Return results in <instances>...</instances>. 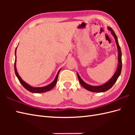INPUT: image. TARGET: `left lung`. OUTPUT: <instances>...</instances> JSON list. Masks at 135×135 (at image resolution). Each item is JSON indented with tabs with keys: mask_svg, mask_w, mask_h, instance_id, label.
Wrapping results in <instances>:
<instances>
[{
	"mask_svg": "<svg viewBox=\"0 0 135 135\" xmlns=\"http://www.w3.org/2000/svg\"><path fill=\"white\" fill-rule=\"evenodd\" d=\"M108 30L111 31L112 34H113L114 37V38H115L117 49H118V62H119V64H118V68H117L116 72L115 73V74H114L113 76L112 77V78L110 80H109V81L107 83H105V84H103L102 85H100V86H91V85L86 84L85 82L83 81V80L81 78V77L79 76L78 74H77L79 83L81 84V85L84 88H85L86 89H87L88 90L93 91V92H103V91H107V90L110 89L114 85V84H115V82L117 81V79L118 78V77L120 75V74H121V73L122 54H121V48H120V46L118 44V39H117V37L115 35V32H114V31L110 27H108Z\"/></svg>",
	"mask_w": 135,
	"mask_h": 135,
	"instance_id": "8db88e82",
	"label": "left lung"
}]
</instances>
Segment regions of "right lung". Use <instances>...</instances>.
Segmentation results:
<instances>
[{
	"mask_svg": "<svg viewBox=\"0 0 135 135\" xmlns=\"http://www.w3.org/2000/svg\"><path fill=\"white\" fill-rule=\"evenodd\" d=\"M15 54H16V49L15 50ZM16 58L15 59V62H14V71H15V73H16V75L17 77V78H18L19 81H20V83H21V85L23 86L25 89H26L27 90L31 91V92H32V93H44V92H46V91H47L50 90L51 89H53L54 87V86L56 85V83H57V78H58V76H59V73H60V71H61V69H60L59 71V72H58V73H57L55 79H54L53 82L52 83H51L50 84H49V85H47V86H44V87L34 88V87H32V86H30L29 85H28L27 83H25L23 81V80H22L21 78V77L19 76L18 74V73H17V71L16 66Z\"/></svg>",
	"mask_w": 135,
	"mask_h": 135,
	"instance_id": "obj_1",
	"label": "right lung"
}]
</instances>
